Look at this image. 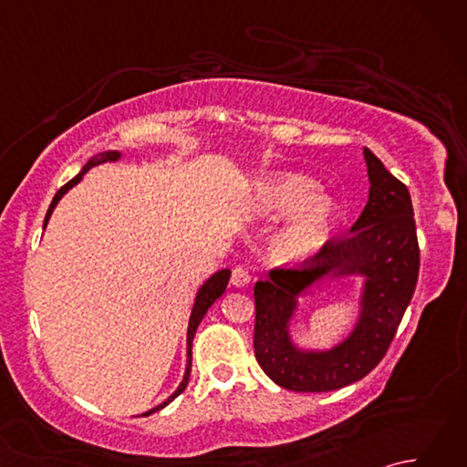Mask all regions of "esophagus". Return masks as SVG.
<instances>
[{
  "mask_svg": "<svg viewBox=\"0 0 467 467\" xmlns=\"http://www.w3.org/2000/svg\"><path fill=\"white\" fill-rule=\"evenodd\" d=\"M231 283L236 286V289H243V286H246V285L251 283L249 271H244L243 266H234L233 275H231Z\"/></svg>",
  "mask_w": 467,
  "mask_h": 467,
  "instance_id": "1",
  "label": "esophagus"
}]
</instances>
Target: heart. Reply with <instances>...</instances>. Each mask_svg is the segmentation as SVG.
I'll return each mask as SVG.
<instances>
[{
    "instance_id": "heart-1",
    "label": "heart",
    "mask_w": 467,
    "mask_h": 467,
    "mask_svg": "<svg viewBox=\"0 0 467 467\" xmlns=\"http://www.w3.org/2000/svg\"><path fill=\"white\" fill-rule=\"evenodd\" d=\"M315 192L317 186L309 178L291 172L271 174L256 186V216L265 223H276L286 216L271 241L275 261L285 265L303 263L325 243L331 231L333 202Z\"/></svg>"
}]
</instances>
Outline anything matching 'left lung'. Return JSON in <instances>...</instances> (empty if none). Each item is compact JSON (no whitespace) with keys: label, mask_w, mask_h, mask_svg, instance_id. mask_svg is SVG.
Wrapping results in <instances>:
<instances>
[{"label":"left lung","mask_w":467,"mask_h":467,"mask_svg":"<svg viewBox=\"0 0 467 467\" xmlns=\"http://www.w3.org/2000/svg\"><path fill=\"white\" fill-rule=\"evenodd\" d=\"M369 198L343 241L327 243L321 259L275 269L254 285V355L271 379L291 391H333L375 369L413 296L420 246L408 186L363 148ZM345 275H361L360 315L350 335L329 350L299 348L290 335L298 296Z\"/></svg>","instance_id":"obj_1"}]
</instances>
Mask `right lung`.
<instances>
[{
    "instance_id": "right-lung-1",
    "label": "right lung",
    "mask_w": 467,
    "mask_h": 467,
    "mask_svg": "<svg viewBox=\"0 0 467 467\" xmlns=\"http://www.w3.org/2000/svg\"><path fill=\"white\" fill-rule=\"evenodd\" d=\"M120 158H122V152H120V150H106V152H100V154L92 156L90 161H88V162L84 164L82 172L78 174V176H74L72 181H69L67 184H64V186L59 188V191L56 192L52 204H49V208H47V214H46V221H44V228L47 226L49 216H52V213H54V208L57 206V202L62 201V196L69 191V188H74L78 182H80L82 176H84L88 171H90V168H94V166H98V164H104V162H116V161H120ZM228 279H231V271H228V269L216 271V273L211 276V279H208V281L201 286V289H198V293H196V296H194V305H192L191 319H188V331H186V371H184L182 381H181V385L176 387V391L171 395V398L164 400L161 405H156V408H152V410H148L146 413H142L144 418H146V415H150V413H154V411H161L162 408H166L168 403L174 401V400L178 398V395H181V393L186 389L188 377H191V367H192V339H194V333H196V329H198V325H201L202 317L206 315V311L211 309V305L218 299V296H221V295L226 291Z\"/></svg>"
}]
</instances>
